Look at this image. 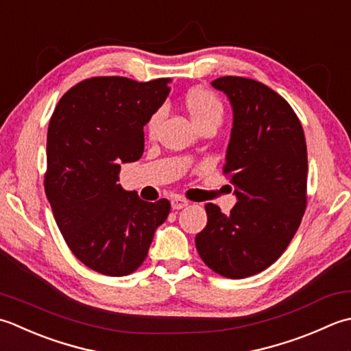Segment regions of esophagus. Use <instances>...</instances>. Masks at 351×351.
<instances>
[{
    "label": "esophagus",
    "mask_w": 351,
    "mask_h": 351,
    "mask_svg": "<svg viewBox=\"0 0 351 351\" xmlns=\"http://www.w3.org/2000/svg\"><path fill=\"white\" fill-rule=\"evenodd\" d=\"M186 206H189V202H188V199L180 198V197H176V198L171 199V207H173L174 210L183 209V207H186Z\"/></svg>",
    "instance_id": "obj_1"
}]
</instances>
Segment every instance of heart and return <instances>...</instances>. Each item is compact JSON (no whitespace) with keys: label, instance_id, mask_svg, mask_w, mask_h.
<instances>
[{"label":"heart","instance_id":"obj_1","mask_svg":"<svg viewBox=\"0 0 351 351\" xmlns=\"http://www.w3.org/2000/svg\"><path fill=\"white\" fill-rule=\"evenodd\" d=\"M184 106L192 119V123L195 125H202L206 123H213L219 125L221 121H223L224 106L219 101V98L215 94H212L210 90H206V89L189 90L184 97ZM163 115H165V113H163L162 109H159L156 110L152 115V118L148 119L147 130L149 136H154L157 130H159Z\"/></svg>","mask_w":351,"mask_h":351}]
</instances>
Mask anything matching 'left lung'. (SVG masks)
I'll return each mask as SVG.
<instances>
[{
    "instance_id": "left-lung-1",
    "label": "left lung",
    "mask_w": 351,
    "mask_h": 351,
    "mask_svg": "<svg viewBox=\"0 0 351 351\" xmlns=\"http://www.w3.org/2000/svg\"><path fill=\"white\" fill-rule=\"evenodd\" d=\"M233 110L224 173L238 203L228 215L207 203L197 252L215 273L244 278L274 263L289 245L306 209L307 149L303 127L285 98L252 78L212 82Z\"/></svg>"
}]
</instances>
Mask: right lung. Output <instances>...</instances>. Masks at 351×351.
<instances>
[{"label": "right lung", "instance_id": "obj_1", "mask_svg": "<svg viewBox=\"0 0 351 351\" xmlns=\"http://www.w3.org/2000/svg\"><path fill=\"white\" fill-rule=\"evenodd\" d=\"M169 78L83 80L60 98L47 134L45 192L71 252L99 274L121 277L145 261L168 199L148 203L118 184L121 163L144 153V125Z\"/></svg>", "mask_w": 351, "mask_h": 351}]
</instances>
